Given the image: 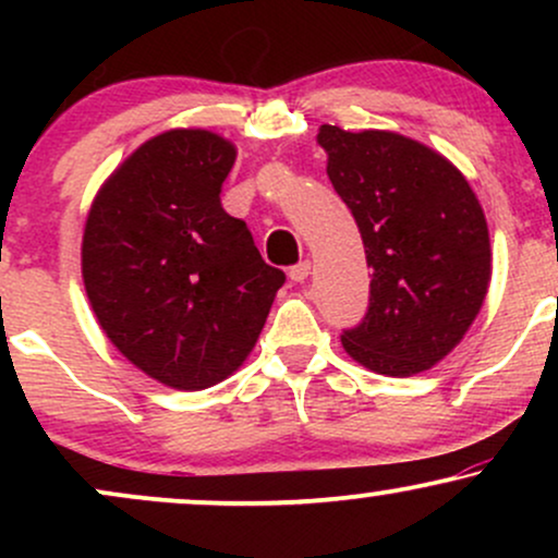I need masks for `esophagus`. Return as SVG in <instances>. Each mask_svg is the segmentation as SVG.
<instances>
[{"label": "esophagus", "mask_w": 558, "mask_h": 558, "mask_svg": "<svg viewBox=\"0 0 558 558\" xmlns=\"http://www.w3.org/2000/svg\"><path fill=\"white\" fill-rule=\"evenodd\" d=\"M310 272H312V262L310 259L299 262V265H293L291 270H288V275H291L293 283H304V280L310 278Z\"/></svg>", "instance_id": "obj_1"}]
</instances>
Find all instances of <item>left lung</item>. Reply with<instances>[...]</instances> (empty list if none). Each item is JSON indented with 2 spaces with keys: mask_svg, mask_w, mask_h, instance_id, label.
<instances>
[{
  "mask_svg": "<svg viewBox=\"0 0 558 558\" xmlns=\"http://www.w3.org/2000/svg\"><path fill=\"white\" fill-rule=\"evenodd\" d=\"M317 144L373 267L367 315L343 330V349L377 375L425 373L462 341L488 293L475 191L444 155L399 133L323 125Z\"/></svg>",
  "mask_w": 558,
  "mask_h": 558,
  "instance_id": "obj_1",
  "label": "left lung"
}]
</instances>
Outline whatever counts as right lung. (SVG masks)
I'll list each match as a JSON object with an SVG mask.
<instances>
[{"instance_id": "1", "label": "right lung", "mask_w": 558, "mask_h": 558, "mask_svg": "<svg viewBox=\"0 0 558 558\" xmlns=\"http://www.w3.org/2000/svg\"><path fill=\"white\" fill-rule=\"evenodd\" d=\"M235 146L202 128L141 144L96 194L81 270L101 330L162 386L202 390L241 367L286 275L220 204Z\"/></svg>"}]
</instances>
